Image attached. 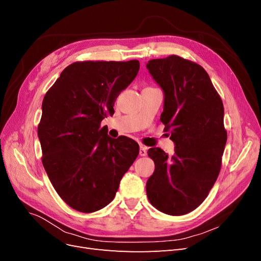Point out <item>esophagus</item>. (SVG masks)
<instances>
[{
    "label": "esophagus",
    "instance_id": "34e87169",
    "mask_svg": "<svg viewBox=\"0 0 261 261\" xmlns=\"http://www.w3.org/2000/svg\"><path fill=\"white\" fill-rule=\"evenodd\" d=\"M139 154H140L141 156H146V155H147V147L141 145V146H140V149H139Z\"/></svg>",
    "mask_w": 261,
    "mask_h": 261
}]
</instances>
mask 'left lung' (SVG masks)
Instances as JSON below:
<instances>
[{"label": "left lung", "instance_id": "left-lung-1", "mask_svg": "<svg viewBox=\"0 0 261 261\" xmlns=\"http://www.w3.org/2000/svg\"><path fill=\"white\" fill-rule=\"evenodd\" d=\"M147 68L164 92L161 122L174 141V154L150 148L154 172L147 180L150 203L170 216H183L207 198L222 163L227 134L224 108L199 64L177 55L150 60Z\"/></svg>", "mask_w": 261, "mask_h": 261}]
</instances>
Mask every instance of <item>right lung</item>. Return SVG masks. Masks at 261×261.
Listing matches in <instances>:
<instances>
[{
    "instance_id": "1",
    "label": "right lung",
    "mask_w": 261,
    "mask_h": 261,
    "mask_svg": "<svg viewBox=\"0 0 261 261\" xmlns=\"http://www.w3.org/2000/svg\"><path fill=\"white\" fill-rule=\"evenodd\" d=\"M138 70L137 60L75 62L45 93L38 125L42 164L70 208L85 213L105 208L139 153L135 140L113 139L101 127Z\"/></svg>"
}]
</instances>
